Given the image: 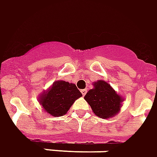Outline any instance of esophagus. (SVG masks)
<instances>
[{"label":"esophagus","mask_w":157,"mask_h":157,"mask_svg":"<svg viewBox=\"0 0 157 157\" xmlns=\"http://www.w3.org/2000/svg\"><path fill=\"white\" fill-rule=\"evenodd\" d=\"M81 93H82V94L84 96V95L86 94V93H87V90H85V89H84V90H81Z\"/></svg>","instance_id":"esophagus-1"}]
</instances>
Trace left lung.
I'll use <instances>...</instances> for the list:
<instances>
[{"label": "left lung", "mask_w": 157, "mask_h": 157, "mask_svg": "<svg viewBox=\"0 0 157 157\" xmlns=\"http://www.w3.org/2000/svg\"><path fill=\"white\" fill-rule=\"evenodd\" d=\"M84 100L90 105L95 116L104 119L116 116L123 101V97L104 80L94 82V88L88 91Z\"/></svg>", "instance_id": "left-lung-1"}]
</instances>
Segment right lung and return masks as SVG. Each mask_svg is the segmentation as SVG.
<instances>
[{
    "instance_id": "add662e5",
    "label": "right lung",
    "mask_w": 157,
    "mask_h": 157,
    "mask_svg": "<svg viewBox=\"0 0 157 157\" xmlns=\"http://www.w3.org/2000/svg\"><path fill=\"white\" fill-rule=\"evenodd\" d=\"M82 93L74 84L63 80L55 81L46 91L39 97V102L43 110L53 117L65 115Z\"/></svg>"
}]
</instances>
